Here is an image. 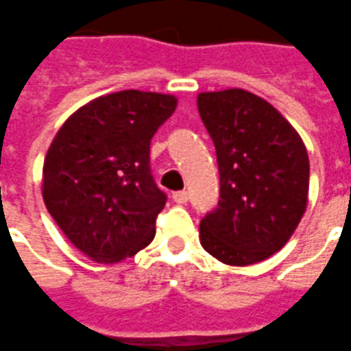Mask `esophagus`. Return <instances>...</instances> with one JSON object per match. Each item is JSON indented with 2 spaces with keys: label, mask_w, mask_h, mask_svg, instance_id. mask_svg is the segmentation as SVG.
Instances as JSON below:
<instances>
[{
  "label": "esophagus",
  "mask_w": 351,
  "mask_h": 351,
  "mask_svg": "<svg viewBox=\"0 0 351 351\" xmlns=\"http://www.w3.org/2000/svg\"><path fill=\"white\" fill-rule=\"evenodd\" d=\"M172 200L176 204H185L189 200V193L186 191H178V193H172Z\"/></svg>",
  "instance_id": "obj_1"
}]
</instances>
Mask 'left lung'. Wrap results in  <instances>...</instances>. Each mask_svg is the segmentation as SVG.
<instances>
[{
    "instance_id": "obj_1",
    "label": "left lung",
    "mask_w": 351,
    "mask_h": 351,
    "mask_svg": "<svg viewBox=\"0 0 351 351\" xmlns=\"http://www.w3.org/2000/svg\"><path fill=\"white\" fill-rule=\"evenodd\" d=\"M213 140L221 200L200 222L202 247L226 265L267 260L288 243L308 204V155L273 104L245 91L198 95Z\"/></svg>"
}]
</instances>
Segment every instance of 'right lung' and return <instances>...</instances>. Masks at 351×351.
Masks as SVG:
<instances>
[{"label": "right lung", "instance_id": "1", "mask_svg": "<svg viewBox=\"0 0 351 351\" xmlns=\"http://www.w3.org/2000/svg\"><path fill=\"white\" fill-rule=\"evenodd\" d=\"M178 97L125 89L97 97L61 125L43 166V200L76 249L117 263L145 249L166 194L149 170L153 134Z\"/></svg>", "mask_w": 351, "mask_h": 351}]
</instances>
